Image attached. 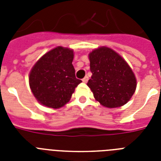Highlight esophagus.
Wrapping results in <instances>:
<instances>
[{
    "label": "esophagus",
    "instance_id": "esophagus-1",
    "mask_svg": "<svg viewBox=\"0 0 161 161\" xmlns=\"http://www.w3.org/2000/svg\"><path fill=\"white\" fill-rule=\"evenodd\" d=\"M88 76H86V77H84V78H83V80H82V81H83V83H86L87 82H88Z\"/></svg>",
    "mask_w": 161,
    "mask_h": 161
}]
</instances>
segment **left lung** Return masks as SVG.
Listing matches in <instances>:
<instances>
[{
	"label": "left lung",
	"instance_id": "left-lung-1",
	"mask_svg": "<svg viewBox=\"0 0 161 161\" xmlns=\"http://www.w3.org/2000/svg\"><path fill=\"white\" fill-rule=\"evenodd\" d=\"M92 77L87 85L96 101L106 108L125 105L135 93L137 81L127 62L107 47H100L88 54Z\"/></svg>",
	"mask_w": 161,
	"mask_h": 161
}]
</instances>
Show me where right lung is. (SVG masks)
Returning a JSON list of instances; mask_svg holds the SVG:
<instances>
[{
    "instance_id": "add662e5",
    "label": "right lung",
    "mask_w": 161,
    "mask_h": 161,
    "mask_svg": "<svg viewBox=\"0 0 161 161\" xmlns=\"http://www.w3.org/2000/svg\"><path fill=\"white\" fill-rule=\"evenodd\" d=\"M73 56V49L59 46L34 64L29 74V85L38 103L59 108L69 102L75 88L82 83L75 77Z\"/></svg>"
}]
</instances>
